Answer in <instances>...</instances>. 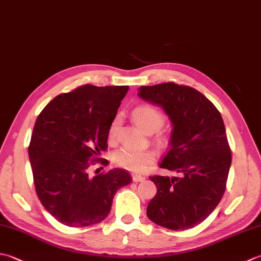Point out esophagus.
Listing matches in <instances>:
<instances>
[{
  "mask_svg": "<svg viewBox=\"0 0 261 261\" xmlns=\"http://www.w3.org/2000/svg\"><path fill=\"white\" fill-rule=\"evenodd\" d=\"M132 180H134V181H143V180H145V177H143V176H140V175H134V176H132Z\"/></svg>",
  "mask_w": 261,
  "mask_h": 261,
  "instance_id": "esophagus-1",
  "label": "esophagus"
}]
</instances>
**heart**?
Returning <instances> with one entry per match:
<instances>
[{"label":"heart","mask_w":261,"mask_h":261,"mask_svg":"<svg viewBox=\"0 0 261 261\" xmlns=\"http://www.w3.org/2000/svg\"><path fill=\"white\" fill-rule=\"evenodd\" d=\"M132 118L136 124L146 134H152L159 130L164 124L165 116L158 109L151 105H139L132 112ZM120 123V118L116 116L110 125L109 137L110 139H114L118 132ZM154 160V153L152 151H137L129 148L121 149L113 154V162L119 167L134 171V173H141L145 171Z\"/></svg>","instance_id":"heart-1"}]
</instances>
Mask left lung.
<instances>
[{
  "label": "left lung",
  "instance_id": "8db88e82",
  "mask_svg": "<svg viewBox=\"0 0 261 261\" xmlns=\"http://www.w3.org/2000/svg\"><path fill=\"white\" fill-rule=\"evenodd\" d=\"M138 95L168 115L173 130L159 167L179 174L150 177L157 194L148 204V218L170 230L194 228L213 212L225 191L231 150L222 116L195 88L171 82L141 86Z\"/></svg>",
  "mask_w": 261,
  "mask_h": 261
}]
</instances>
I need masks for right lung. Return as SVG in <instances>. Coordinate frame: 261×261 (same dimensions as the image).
<instances>
[{
    "label": "right lung",
    "mask_w": 261,
    "mask_h": 261,
    "mask_svg": "<svg viewBox=\"0 0 261 261\" xmlns=\"http://www.w3.org/2000/svg\"><path fill=\"white\" fill-rule=\"evenodd\" d=\"M127 91L83 85L55 97L37 118L29 146L33 181L43 207L60 223L82 228L101 222L116 191L130 184V174L120 168L88 175L107 150L110 125Z\"/></svg>",
    "instance_id": "obj_1"
}]
</instances>
